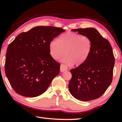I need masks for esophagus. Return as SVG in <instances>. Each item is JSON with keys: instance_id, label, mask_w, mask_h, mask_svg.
<instances>
[{"instance_id": "esophagus-1", "label": "esophagus", "mask_w": 122, "mask_h": 122, "mask_svg": "<svg viewBox=\"0 0 122 122\" xmlns=\"http://www.w3.org/2000/svg\"><path fill=\"white\" fill-rule=\"evenodd\" d=\"M60 70H61V72H64V71H67V70H68L67 66H66V65L61 64V65Z\"/></svg>"}]
</instances>
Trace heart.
<instances>
[{
  "instance_id": "heart-1",
  "label": "heart",
  "mask_w": 122,
  "mask_h": 122,
  "mask_svg": "<svg viewBox=\"0 0 122 122\" xmlns=\"http://www.w3.org/2000/svg\"><path fill=\"white\" fill-rule=\"evenodd\" d=\"M92 41L86 36L69 31L61 34L58 40H52L49 43L50 55L56 60L64 53L61 61L68 64L75 63L76 66L83 64L89 56L92 50Z\"/></svg>"
}]
</instances>
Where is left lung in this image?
<instances>
[{"label":"left lung","mask_w":122,"mask_h":122,"mask_svg":"<svg viewBox=\"0 0 122 122\" xmlns=\"http://www.w3.org/2000/svg\"><path fill=\"white\" fill-rule=\"evenodd\" d=\"M72 31L88 36L92 46L86 61L70 70L72 78L69 83L70 92L80 101L98 99L105 93L112 81L115 59L112 47L108 41L95 28H77Z\"/></svg>","instance_id":"1"}]
</instances>
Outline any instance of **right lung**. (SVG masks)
<instances>
[{"label":"right lung","mask_w":122,"mask_h":122,"mask_svg":"<svg viewBox=\"0 0 122 122\" xmlns=\"http://www.w3.org/2000/svg\"><path fill=\"white\" fill-rule=\"evenodd\" d=\"M65 30L40 26L18 35L7 48L5 72L13 90L27 97L45 92L60 71L50 55L49 43Z\"/></svg>","instance_id":"right-lung-1"}]
</instances>
